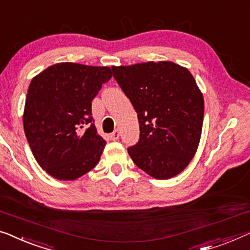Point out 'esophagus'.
<instances>
[{
  "label": "esophagus",
  "instance_id": "34e87169",
  "mask_svg": "<svg viewBox=\"0 0 250 250\" xmlns=\"http://www.w3.org/2000/svg\"><path fill=\"white\" fill-rule=\"evenodd\" d=\"M109 137H110L111 141H117L119 139V131H118V129H116V131H114L113 133H111Z\"/></svg>",
  "mask_w": 250,
  "mask_h": 250
}]
</instances>
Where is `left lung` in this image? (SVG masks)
<instances>
[{"label": "left lung", "mask_w": 250, "mask_h": 250, "mask_svg": "<svg viewBox=\"0 0 250 250\" xmlns=\"http://www.w3.org/2000/svg\"><path fill=\"white\" fill-rule=\"evenodd\" d=\"M113 75L137 113L140 140L127 151L157 179L185 169L200 143L203 95L187 68L172 62L113 66Z\"/></svg>", "instance_id": "left-lung-1"}]
</instances>
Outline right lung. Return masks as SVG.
I'll return each instance as SVG.
<instances>
[{"mask_svg":"<svg viewBox=\"0 0 250 250\" xmlns=\"http://www.w3.org/2000/svg\"><path fill=\"white\" fill-rule=\"evenodd\" d=\"M110 78L107 66L59 63L31 80L24 134L39 166L54 178L74 180L99 162L106 141L97 133L91 103Z\"/></svg>","mask_w":250,"mask_h":250,"instance_id":"1","label":"right lung"}]
</instances>
